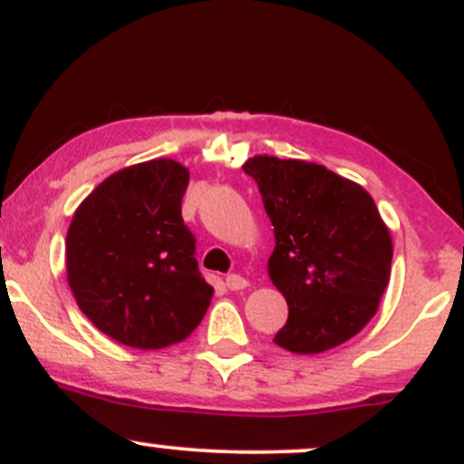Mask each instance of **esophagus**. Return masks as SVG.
<instances>
[{
	"label": "esophagus",
	"mask_w": 464,
	"mask_h": 464,
	"mask_svg": "<svg viewBox=\"0 0 464 464\" xmlns=\"http://www.w3.org/2000/svg\"><path fill=\"white\" fill-rule=\"evenodd\" d=\"M248 285V281L242 275H228L227 276V287L228 290H244Z\"/></svg>",
	"instance_id": "esophagus-1"
}]
</instances>
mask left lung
<instances>
[{"label": "left lung", "mask_w": 464, "mask_h": 464, "mask_svg": "<svg viewBox=\"0 0 464 464\" xmlns=\"http://www.w3.org/2000/svg\"><path fill=\"white\" fill-rule=\"evenodd\" d=\"M242 168L275 227L268 275L287 303L275 343L299 355L347 343L375 316L391 281L392 239L375 200L299 159L257 154Z\"/></svg>", "instance_id": "obj_1"}]
</instances>
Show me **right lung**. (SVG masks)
I'll return each instance as SVG.
<instances>
[{
    "mask_svg": "<svg viewBox=\"0 0 464 464\" xmlns=\"http://www.w3.org/2000/svg\"><path fill=\"white\" fill-rule=\"evenodd\" d=\"M189 169L152 159L111 174L67 231V281L100 332L135 349H163L198 327L214 287L180 216Z\"/></svg>",
    "mask_w": 464,
    "mask_h": 464,
    "instance_id": "add662e5",
    "label": "right lung"
}]
</instances>
